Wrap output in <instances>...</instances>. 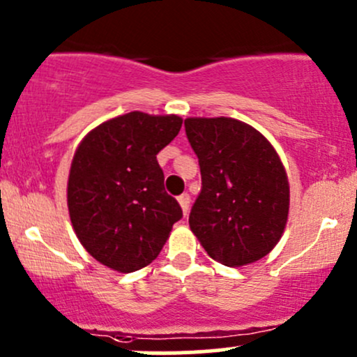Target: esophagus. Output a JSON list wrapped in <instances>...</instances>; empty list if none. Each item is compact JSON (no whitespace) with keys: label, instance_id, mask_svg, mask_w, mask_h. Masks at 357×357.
Instances as JSON below:
<instances>
[{"label":"esophagus","instance_id":"1","mask_svg":"<svg viewBox=\"0 0 357 357\" xmlns=\"http://www.w3.org/2000/svg\"><path fill=\"white\" fill-rule=\"evenodd\" d=\"M178 202H179V205H181L183 215H185V217H186L188 211H190V202H191V199H190V195H188V193H183L181 197L178 198Z\"/></svg>","mask_w":357,"mask_h":357}]
</instances>
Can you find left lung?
I'll return each mask as SVG.
<instances>
[{
  "instance_id": "8db88e82",
  "label": "left lung",
  "mask_w": 357,
  "mask_h": 357,
  "mask_svg": "<svg viewBox=\"0 0 357 357\" xmlns=\"http://www.w3.org/2000/svg\"><path fill=\"white\" fill-rule=\"evenodd\" d=\"M185 128L202 171L191 232L223 266L259 261L288 222L289 183L276 149L259 130L229 116H193Z\"/></svg>"
}]
</instances>
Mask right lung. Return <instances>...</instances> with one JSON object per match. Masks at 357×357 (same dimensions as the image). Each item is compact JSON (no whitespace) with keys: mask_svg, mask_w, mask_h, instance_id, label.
<instances>
[{"mask_svg":"<svg viewBox=\"0 0 357 357\" xmlns=\"http://www.w3.org/2000/svg\"><path fill=\"white\" fill-rule=\"evenodd\" d=\"M178 115L130 112L88 132L68 179L70 223L83 248L119 273L146 268L183 217L155 155L179 134Z\"/></svg>","mask_w":357,"mask_h":357,"instance_id":"1","label":"right lung"}]
</instances>
